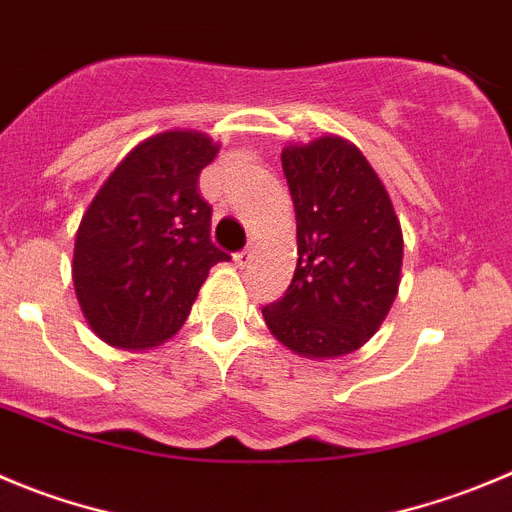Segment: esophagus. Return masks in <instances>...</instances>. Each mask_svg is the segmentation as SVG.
<instances>
[{
    "mask_svg": "<svg viewBox=\"0 0 512 512\" xmlns=\"http://www.w3.org/2000/svg\"><path fill=\"white\" fill-rule=\"evenodd\" d=\"M252 262V250H242L234 255V265L237 267H247Z\"/></svg>",
    "mask_w": 512,
    "mask_h": 512,
    "instance_id": "obj_1",
    "label": "esophagus"
}]
</instances>
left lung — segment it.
<instances>
[{"mask_svg": "<svg viewBox=\"0 0 512 512\" xmlns=\"http://www.w3.org/2000/svg\"><path fill=\"white\" fill-rule=\"evenodd\" d=\"M280 159L295 204L298 265L285 298L262 308V318L298 356H348L379 331L399 293V217L374 166L346 138L288 143Z\"/></svg>", "mask_w": 512, "mask_h": 512, "instance_id": "left-lung-1", "label": "left lung"}]
</instances>
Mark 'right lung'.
<instances>
[{"instance_id":"right-lung-1","label":"right lung","mask_w":512,"mask_h":512,"mask_svg":"<svg viewBox=\"0 0 512 512\" xmlns=\"http://www.w3.org/2000/svg\"><path fill=\"white\" fill-rule=\"evenodd\" d=\"M222 143L169 128L143 138L103 181L80 219L73 285L95 336L151 351L184 326L199 288L229 255L209 240L199 174Z\"/></svg>"}]
</instances>
